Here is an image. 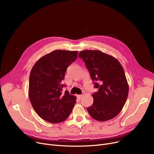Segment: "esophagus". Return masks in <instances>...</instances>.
Returning <instances> with one entry per match:
<instances>
[{"instance_id":"1","label":"esophagus","mask_w":154,"mask_h":154,"mask_svg":"<svg viewBox=\"0 0 154 154\" xmlns=\"http://www.w3.org/2000/svg\"><path fill=\"white\" fill-rule=\"evenodd\" d=\"M77 98H79V99H80L82 97V95H77Z\"/></svg>"}]
</instances>
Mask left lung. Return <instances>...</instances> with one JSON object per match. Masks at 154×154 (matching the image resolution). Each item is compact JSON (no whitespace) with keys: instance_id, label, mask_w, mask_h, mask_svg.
I'll return each instance as SVG.
<instances>
[{"instance_id":"8db88e82","label":"left lung","mask_w":154,"mask_h":154,"mask_svg":"<svg viewBox=\"0 0 154 154\" xmlns=\"http://www.w3.org/2000/svg\"><path fill=\"white\" fill-rule=\"evenodd\" d=\"M98 91L92 95L94 103L87 111L96 120L104 122L116 117L122 110L128 94L124 69L114 57L97 50L80 52Z\"/></svg>"}]
</instances>
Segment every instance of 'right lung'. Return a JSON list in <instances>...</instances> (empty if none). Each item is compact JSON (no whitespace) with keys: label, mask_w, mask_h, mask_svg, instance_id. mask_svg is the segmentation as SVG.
Here are the masks:
<instances>
[{"label":"right lung","mask_w":154,"mask_h":154,"mask_svg":"<svg viewBox=\"0 0 154 154\" xmlns=\"http://www.w3.org/2000/svg\"><path fill=\"white\" fill-rule=\"evenodd\" d=\"M78 51L56 50L45 55L32 67L29 85L30 103L37 114L50 123L66 120L74 108L76 97L63 92L65 73L77 57Z\"/></svg>","instance_id":"1"}]
</instances>
